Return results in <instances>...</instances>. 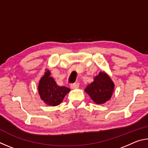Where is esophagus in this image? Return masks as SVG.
Here are the masks:
<instances>
[{"instance_id": "34e87169", "label": "esophagus", "mask_w": 148, "mask_h": 148, "mask_svg": "<svg viewBox=\"0 0 148 148\" xmlns=\"http://www.w3.org/2000/svg\"><path fill=\"white\" fill-rule=\"evenodd\" d=\"M71 89H72L78 88V87H79V84L77 83V82H75V83L71 84Z\"/></svg>"}]
</instances>
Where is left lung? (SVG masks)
Returning <instances> with one entry per match:
<instances>
[{
  "mask_svg": "<svg viewBox=\"0 0 148 148\" xmlns=\"http://www.w3.org/2000/svg\"><path fill=\"white\" fill-rule=\"evenodd\" d=\"M114 84L110 76L104 72H100L94 77L93 82L85 89L91 99L97 104H104L111 99Z\"/></svg>",
  "mask_w": 148,
  "mask_h": 148,
  "instance_id": "left-lung-1",
  "label": "left lung"
}]
</instances>
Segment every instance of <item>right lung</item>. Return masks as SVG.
<instances>
[{"instance_id":"right-lung-1","label":"right lung","mask_w":148,"mask_h":148,"mask_svg":"<svg viewBox=\"0 0 148 148\" xmlns=\"http://www.w3.org/2000/svg\"><path fill=\"white\" fill-rule=\"evenodd\" d=\"M50 71L46 70L38 84V92L40 99L46 104L56 106L60 104L67 93L71 91L66 87L59 86L52 77Z\"/></svg>"}]
</instances>
